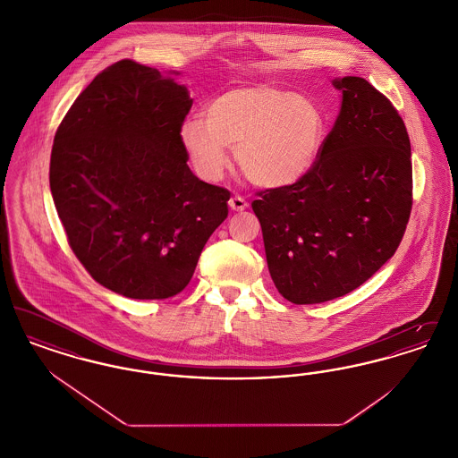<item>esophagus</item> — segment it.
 Listing matches in <instances>:
<instances>
[{"mask_svg":"<svg viewBox=\"0 0 458 458\" xmlns=\"http://www.w3.org/2000/svg\"><path fill=\"white\" fill-rule=\"evenodd\" d=\"M228 206H230V209H233V211H237V213H242L243 209L249 208V202L242 196H233L228 200Z\"/></svg>","mask_w":458,"mask_h":458,"instance_id":"1","label":"esophagus"}]
</instances>
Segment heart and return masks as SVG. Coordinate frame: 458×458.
<instances>
[{"label": "heart", "mask_w": 458, "mask_h": 458, "mask_svg": "<svg viewBox=\"0 0 458 458\" xmlns=\"http://www.w3.org/2000/svg\"><path fill=\"white\" fill-rule=\"evenodd\" d=\"M327 120L309 96L273 84L221 92L206 106V120L187 118L180 144L197 174L218 180L235 149L242 174L264 189L297 183L323 148Z\"/></svg>", "instance_id": "b5f03b06"}]
</instances>
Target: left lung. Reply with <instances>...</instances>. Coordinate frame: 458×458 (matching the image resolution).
<instances>
[{"instance_id":"8db88e82","label":"left lung","mask_w":458,"mask_h":458,"mask_svg":"<svg viewBox=\"0 0 458 458\" xmlns=\"http://www.w3.org/2000/svg\"><path fill=\"white\" fill-rule=\"evenodd\" d=\"M333 86L342 106L312 170L252 202L269 275L293 304H321L368 282L398 249L412 209L402 116L362 77Z\"/></svg>"}]
</instances>
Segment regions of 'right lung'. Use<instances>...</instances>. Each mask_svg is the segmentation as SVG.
<instances>
[{"mask_svg":"<svg viewBox=\"0 0 458 458\" xmlns=\"http://www.w3.org/2000/svg\"><path fill=\"white\" fill-rule=\"evenodd\" d=\"M191 108L185 86L122 60L81 92L55 135L49 187L68 243L123 297L180 293L228 216L230 192L199 180L180 144Z\"/></svg>","mask_w":458,"mask_h":458,"instance_id":"1","label":"right lung"}]
</instances>
